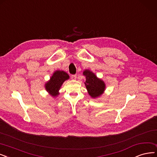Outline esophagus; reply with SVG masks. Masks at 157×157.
<instances>
[{"instance_id":"1","label":"esophagus","mask_w":157,"mask_h":157,"mask_svg":"<svg viewBox=\"0 0 157 157\" xmlns=\"http://www.w3.org/2000/svg\"><path fill=\"white\" fill-rule=\"evenodd\" d=\"M71 78H72V79L75 80V79L77 78V75H72L71 76Z\"/></svg>"}]
</instances>
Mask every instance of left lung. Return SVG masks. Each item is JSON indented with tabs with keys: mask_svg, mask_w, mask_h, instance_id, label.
<instances>
[{
	"mask_svg": "<svg viewBox=\"0 0 157 157\" xmlns=\"http://www.w3.org/2000/svg\"><path fill=\"white\" fill-rule=\"evenodd\" d=\"M83 75L86 77L84 84L89 95L93 98L101 96L105 89L104 81L97 78L96 75L89 70H84Z\"/></svg>",
	"mask_w": 157,
	"mask_h": 157,
	"instance_id": "obj_1",
	"label": "left lung"
}]
</instances>
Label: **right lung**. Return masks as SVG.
<instances>
[{
  "mask_svg": "<svg viewBox=\"0 0 157 157\" xmlns=\"http://www.w3.org/2000/svg\"><path fill=\"white\" fill-rule=\"evenodd\" d=\"M70 78L68 74L64 71L57 70L53 73L50 80L45 84L46 90L53 97L59 95V91L64 81Z\"/></svg>",
  "mask_w": 157,
  "mask_h": 157,
  "instance_id": "1",
  "label": "right lung"
}]
</instances>
